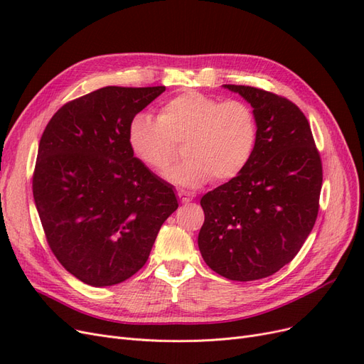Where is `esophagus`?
I'll return each mask as SVG.
<instances>
[{
    "mask_svg": "<svg viewBox=\"0 0 364 364\" xmlns=\"http://www.w3.org/2000/svg\"><path fill=\"white\" fill-rule=\"evenodd\" d=\"M178 197H179V200L182 202V203H188V202H191L193 200V193H190V191H178Z\"/></svg>",
    "mask_w": 364,
    "mask_h": 364,
    "instance_id": "obj_1",
    "label": "esophagus"
}]
</instances>
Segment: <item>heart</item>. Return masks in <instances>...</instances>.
Segmentation results:
<instances>
[{
  "label": "heart",
  "mask_w": 364,
  "mask_h": 364,
  "mask_svg": "<svg viewBox=\"0 0 364 364\" xmlns=\"http://www.w3.org/2000/svg\"><path fill=\"white\" fill-rule=\"evenodd\" d=\"M258 123L253 109L241 100H226L199 91L173 97L159 109L158 119L136 114L127 127L134 155L158 174H165L183 144L186 159L170 179L182 186H202L213 179H234L249 164L257 146Z\"/></svg>",
  "instance_id": "heart-1"
}]
</instances>
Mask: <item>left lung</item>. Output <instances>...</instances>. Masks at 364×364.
<instances>
[{
    "label": "left lung",
    "instance_id": "1",
    "mask_svg": "<svg viewBox=\"0 0 364 364\" xmlns=\"http://www.w3.org/2000/svg\"><path fill=\"white\" fill-rule=\"evenodd\" d=\"M225 87L253 107L258 138L246 168L202 197L199 249L215 273L246 282L277 273L301 250L323 171L310 123L293 102L253 86Z\"/></svg>",
    "mask_w": 364,
    "mask_h": 364
}]
</instances>
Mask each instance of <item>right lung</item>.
Returning a JSON list of instances; mask_svg holds the SVG:
<instances>
[{
    "mask_svg": "<svg viewBox=\"0 0 364 364\" xmlns=\"http://www.w3.org/2000/svg\"><path fill=\"white\" fill-rule=\"evenodd\" d=\"M165 86L102 90L63 105L39 141L33 197L54 257L94 287L119 284L149 259L179 203L134 156L130 119Z\"/></svg>",
    "mask_w": 364,
    "mask_h": 364,
    "instance_id": "add662e5",
    "label": "right lung"
}]
</instances>
